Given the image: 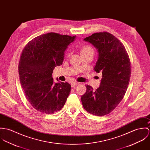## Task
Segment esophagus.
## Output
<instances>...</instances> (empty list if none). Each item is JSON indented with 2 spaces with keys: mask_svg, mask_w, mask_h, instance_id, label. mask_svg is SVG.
I'll return each instance as SVG.
<instances>
[{
  "mask_svg": "<svg viewBox=\"0 0 150 150\" xmlns=\"http://www.w3.org/2000/svg\"><path fill=\"white\" fill-rule=\"evenodd\" d=\"M79 84V82H72V83H71V86H72V87H74L75 86H77V85H78Z\"/></svg>",
  "mask_w": 150,
  "mask_h": 150,
  "instance_id": "1",
  "label": "esophagus"
}]
</instances>
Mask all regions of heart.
<instances>
[{
    "instance_id": "1",
    "label": "heart",
    "mask_w": 150,
    "mask_h": 150,
    "mask_svg": "<svg viewBox=\"0 0 150 150\" xmlns=\"http://www.w3.org/2000/svg\"><path fill=\"white\" fill-rule=\"evenodd\" d=\"M88 52H93L94 53V49L93 48L88 45H86L83 46L81 50V53H88Z\"/></svg>"
}]
</instances>
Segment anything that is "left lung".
Returning a JSON list of instances; mask_svg holds the SVG:
<instances>
[{"label": "left lung", "instance_id": "8db88e82", "mask_svg": "<svg viewBox=\"0 0 150 150\" xmlns=\"http://www.w3.org/2000/svg\"><path fill=\"white\" fill-rule=\"evenodd\" d=\"M84 40L98 50V59L94 70L102 72V78L96 90L86 85L87 90L81 100L87 112L103 116L112 112L123 99L130 80L131 62L124 45L112 34L96 33Z\"/></svg>", "mask_w": 150, "mask_h": 150}]
</instances>
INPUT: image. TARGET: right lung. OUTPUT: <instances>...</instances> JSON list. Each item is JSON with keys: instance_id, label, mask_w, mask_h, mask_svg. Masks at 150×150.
Here are the masks:
<instances>
[{"instance_id": "add662e5", "label": "right lung", "mask_w": 150, "mask_h": 150, "mask_svg": "<svg viewBox=\"0 0 150 150\" xmlns=\"http://www.w3.org/2000/svg\"><path fill=\"white\" fill-rule=\"evenodd\" d=\"M75 36L48 33L35 37L22 50L18 65L21 84L34 109L53 114L64 106L71 86L54 83L53 69L62 64L64 52Z\"/></svg>"}]
</instances>
